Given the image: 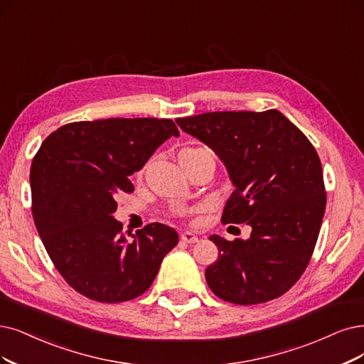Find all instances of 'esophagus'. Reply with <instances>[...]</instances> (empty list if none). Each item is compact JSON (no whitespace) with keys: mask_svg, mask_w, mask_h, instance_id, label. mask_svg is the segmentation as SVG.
<instances>
[{"mask_svg":"<svg viewBox=\"0 0 364 364\" xmlns=\"http://www.w3.org/2000/svg\"><path fill=\"white\" fill-rule=\"evenodd\" d=\"M181 240L184 241V243L192 245V243H196V241H198V235L191 232V231H184V232H181Z\"/></svg>","mask_w":364,"mask_h":364,"instance_id":"esophagus-1","label":"esophagus"}]
</instances>
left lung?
<instances>
[{
    "instance_id": "obj_1",
    "label": "left lung",
    "mask_w": 364,
    "mask_h": 364,
    "mask_svg": "<svg viewBox=\"0 0 364 364\" xmlns=\"http://www.w3.org/2000/svg\"><path fill=\"white\" fill-rule=\"evenodd\" d=\"M208 145L230 173L234 192L223 223H247V240L211 235L219 249L205 279L219 299L258 304L284 295L311 261L326 211L318 153L277 109L223 111L175 119Z\"/></svg>"
}]
</instances>
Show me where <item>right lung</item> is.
Listing matches in <instances>:
<instances>
[{
	"label": "right lung",
	"mask_w": 364,
	"mask_h": 364,
	"mask_svg": "<svg viewBox=\"0 0 364 364\" xmlns=\"http://www.w3.org/2000/svg\"><path fill=\"white\" fill-rule=\"evenodd\" d=\"M180 132L166 118L77 121L57 129L33 159L30 183L37 232L60 274L75 291L102 303L139 297L178 243L164 223L129 240L112 214L115 198L157 148Z\"/></svg>",
	"instance_id": "add662e5"
}]
</instances>
